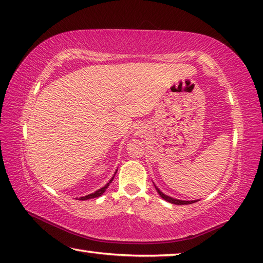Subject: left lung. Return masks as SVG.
<instances>
[{
    "label": "left lung",
    "mask_w": 263,
    "mask_h": 263,
    "mask_svg": "<svg viewBox=\"0 0 263 263\" xmlns=\"http://www.w3.org/2000/svg\"><path fill=\"white\" fill-rule=\"evenodd\" d=\"M155 187H156L157 192L159 193V195H160V197L162 198V199H165L166 201L171 202V204H175V205H189V204H192V202H196V200H190V201H187V200H180V199H175V198H172V197H170V196H166L165 193L161 192L159 189H158V187H157L156 185H155Z\"/></svg>",
    "instance_id": "1"
}]
</instances>
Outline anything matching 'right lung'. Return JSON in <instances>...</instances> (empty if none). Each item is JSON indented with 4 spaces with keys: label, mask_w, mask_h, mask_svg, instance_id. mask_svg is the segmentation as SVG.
Masks as SVG:
<instances>
[{
    "label": "right lung",
    "mask_w": 263,
    "mask_h": 263,
    "mask_svg": "<svg viewBox=\"0 0 263 263\" xmlns=\"http://www.w3.org/2000/svg\"><path fill=\"white\" fill-rule=\"evenodd\" d=\"M117 173V172H116ZM113 178H115V175H113V177L111 178L110 181H108V183H106L105 185H104L103 187H101V189H98L97 191H95L93 193H90V195H88V196H85V197H81V198H79V200H88V199H92V198H97V197H101L104 192L106 191V189H107V186L110 185V183L113 181Z\"/></svg>",
    "instance_id": "1"
}]
</instances>
